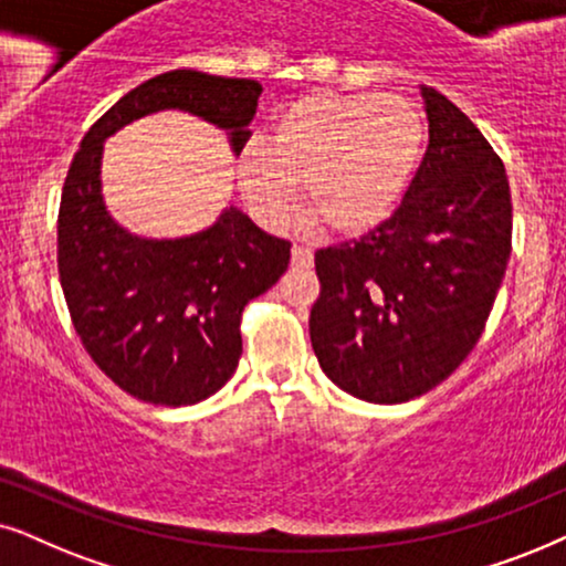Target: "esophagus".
<instances>
[{
  "label": "esophagus",
  "mask_w": 566,
  "mask_h": 566,
  "mask_svg": "<svg viewBox=\"0 0 566 566\" xmlns=\"http://www.w3.org/2000/svg\"><path fill=\"white\" fill-rule=\"evenodd\" d=\"M292 266L297 269H311L313 266V251L303 245H292Z\"/></svg>",
  "instance_id": "esophagus-1"
}]
</instances>
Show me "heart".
Returning <instances> with one entry per match:
<instances>
[{"instance_id": "obj_1", "label": "heart", "mask_w": 566, "mask_h": 566, "mask_svg": "<svg viewBox=\"0 0 566 566\" xmlns=\"http://www.w3.org/2000/svg\"><path fill=\"white\" fill-rule=\"evenodd\" d=\"M424 116L401 95L315 93L276 113L269 145L238 155V186L263 228H282L300 180L305 207L331 232L357 235L394 212L424 153Z\"/></svg>"}]
</instances>
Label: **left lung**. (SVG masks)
Segmentation results:
<instances>
[{"label": "left lung", "mask_w": 566, "mask_h": 566, "mask_svg": "<svg viewBox=\"0 0 566 566\" xmlns=\"http://www.w3.org/2000/svg\"><path fill=\"white\" fill-rule=\"evenodd\" d=\"M429 145L394 214L321 248L311 342L323 373L370 403L440 386L481 338L512 251L504 165L473 120L421 85Z\"/></svg>", "instance_id": "1"}]
</instances>
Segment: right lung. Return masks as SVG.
Wrapping results in <instances>:
<instances>
[{"mask_svg": "<svg viewBox=\"0 0 566 566\" xmlns=\"http://www.w3.org/2000/svg\"><path fill=\"white\" fill-rule=\"evenodd\" d=\"M261 85L172 70L142 82L90 126L66 172L59 207V279L74 331L120 390L155 406H191L235 373L240 315L287 271L290 243L228 207L186 238L132 235L101 191L103 142L157 111H186L245 147Z\"/></svg>", "mask_w": 566, "mask_h": 566, "instance_id": "right-lung-1", "label": "right lung"}]
</instances>
